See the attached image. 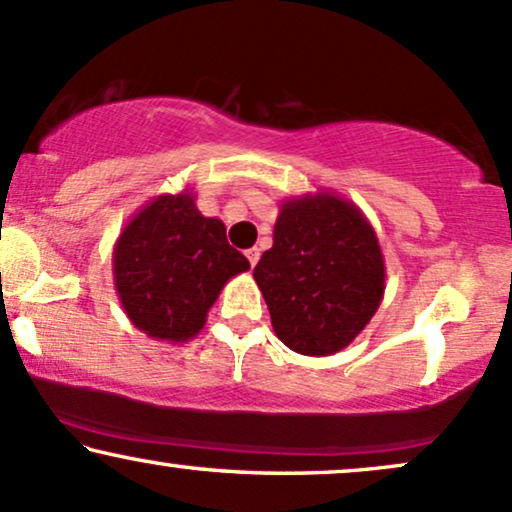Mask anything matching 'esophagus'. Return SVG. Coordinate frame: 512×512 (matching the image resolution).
Masks as SVG:
<instances>
[{
    "mask_svg": "<svg viewBox=\"0 0 512 512\" xmlns=\"http://www.w3.org/2000/svg\"><path fill=\"white\" fill-rule=\"evenodd\" d=\"M245 257H248L250 267H255L257 260H260V248H250V250H245Z\"/></svg>",
    "mask_w": 512,
    "mask_h": 512,
    "instance_id": "esophagus-1",
    "label": "esophagus"
}]
</instances>
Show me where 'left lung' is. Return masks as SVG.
<instances>
[{
  "instance_id": "1",
  "label": "left lung",
  "mask_w": 512,
  "mask_h": 512,
  "mask_svg": "<svg viewBox=\"0 0 512 512\" xmlns=\"http://www.w3.org/2000/svg\"><path fill=\"white\" fill-rule=\"evenodd\" d=\"M252 276L279 341L312 357L350 346L386 288L377 231L353 200L336 193L281 200L274 245Z\"/></svg>"
}]
</instances>
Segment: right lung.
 <instances>
[{
	"label": "right lung",
	"instance_id": "1",
	"mask_svg": "<svg viewBox=\"0 0 512 512\" xmlns=\"http://www.w3.org/2000/svg\"><path fill=\"white\" fill-rule=\"evenodd\" d=\"M112 264L131 324L169 343L200 334L221 288L250 269L226 240L224 221L205 217L188 188L140 207L116 238Z\"/></svg>",
	"mask_w": 512,
	"mask_h": 512
}]
</instances>
